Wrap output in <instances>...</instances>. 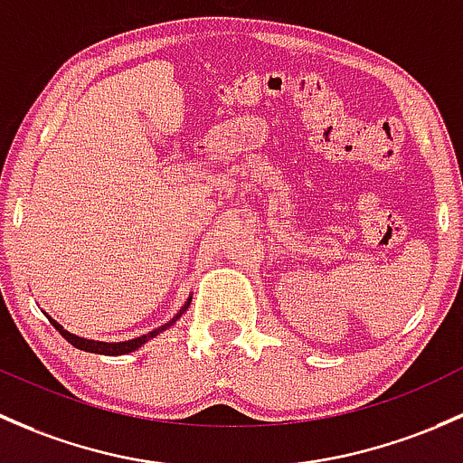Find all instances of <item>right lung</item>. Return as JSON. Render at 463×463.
I'll return each mask as SVG.
<instances>
[{
    "label": "right lung",
    "mask_w": 463,
    "mask_h": 463,
    "mask_svg": "<svg viewBox=\"0 0 463 463\" xmlns=\"http://www.w3.org/2000/svg\"><path fill=\"white\" fill-rule=\"evenodd\" d=\"M189 303H192V298H187V303H184V307L180 309L178 314H175L174 318H171L169 323H165V326H160L158 330H154V332H149V335H142V336H137V338H131V341H120V343H107V341H90V338H82V336H75V335H71V332H66L64 327L60 326V323L55 321V318H51L49 314H46V317H49V321H51V326L55 327L57 332H60L61 336L66 338V341L71 343V345L73 347H78V350H84V352H93V354H109V356H118V354H128V352H133V350H137V347L140 345H145L146 341H149V338H154V336H158L160 332H165L166 327H171L174 326L175 321H178L180 317H183L184 312H187V307H189Z\"/></svg>",
    "instance_id": "right-lung-1"
}]
</instances>
